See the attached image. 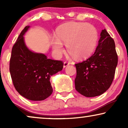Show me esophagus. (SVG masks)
I'll return each mask as SVG.
<instances>
[{
	"label": "esophagus",
	"mask_w": 128,
	"mask_h": 128,
	"mask_svg": "<svg viewBox=\"0 0 128 128\" xmlns=\"http://www.w3.org/2000/svg\"><path fill=\"white\" fill-rule=\"evenodd\" d=\"M69 63H68V62H64V68L67 67V66H68V65H69Z\"/></svg>",
	"instance_id": "obj_1"
}]
</instances>
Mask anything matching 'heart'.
I'll return each instance as SVG.
<instances>
[{"mask_svg":"<svg viewBox=\"0 0 128 128\" xmlns=\"http://www.w3.org/2000/svg\"><path fill=\"white\" fill-rule=\"evenodd\" d=\"M98 41L96 28L85 22H70L59 26L50 39L53 53L60 57L66 44L69 53L78 60H83L93 53Z\"/></svg>","mask_w":128,"mask_h":128,"instance_id":"1","label":"heart"}]
</instances>
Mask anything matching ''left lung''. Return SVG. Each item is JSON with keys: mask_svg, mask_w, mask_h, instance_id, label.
<instances>
[{"mask_svg": "<svg viewBox=\"0 0 128 128\" xmlns=\"http://www.w3.org/2000/svg\"><path fill=\"white\" fill-rule=\"evenodd\" d=\"M100 36L93 55L86 60L75 64V88L87 97L100 96L110 88L118 64L114 40L106 29L102 30Z\"/></svg>", "mask_w": 128, "mask_h": 128, "instance_id": "8db88e82", "label": "left lung"}]
</instances>
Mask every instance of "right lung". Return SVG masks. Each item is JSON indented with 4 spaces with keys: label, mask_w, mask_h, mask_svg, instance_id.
Listing matches in <instances>:
<instances>
[{
    "label": "right lung",
    "mask_w": 128,
    "mask_h": 128,
    "mask_svg": "<svg viewBox=\"0 0 128 128\" xmlns=\"http://www.w3.org/2000/svg\"><path fill=\"white\" fill-rule=\"evenodd\" d=\"M30 27L24 28L13 45L10 73L14 86L21 96L31 101H42L51 95L53 89L50 78L62 70L64 64L29 50L24 36Z\"/></svg>",
    "instance_id": "add662e5"
}]
</instances>
